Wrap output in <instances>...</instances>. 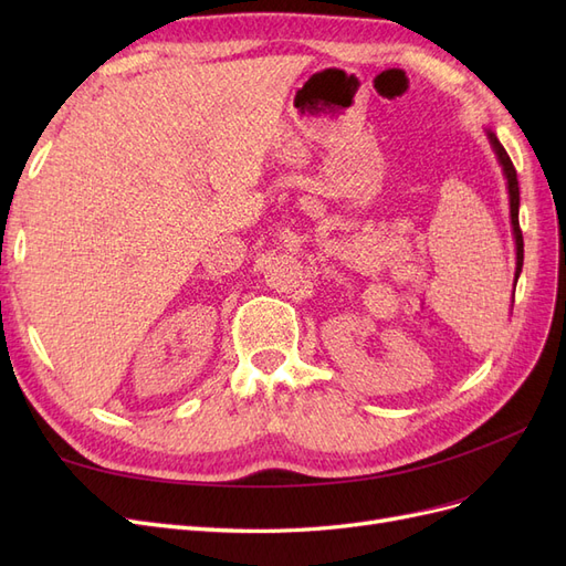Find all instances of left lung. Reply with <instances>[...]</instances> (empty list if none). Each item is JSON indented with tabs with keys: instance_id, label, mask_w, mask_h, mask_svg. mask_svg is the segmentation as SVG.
Segmentation results:
<instances>
[{
	"instance_id": "1",
	"label": "left lung",
	"mask_w": 566,
	"mask_h": 566,
	"mask_svg": "<svg viewBox=\"0 0 566 566\" xmlns=\"http://www.w3.org/2000/svg\"><path fill=\"white\" fill-rule=\"evenodd\" d=\"M489 142L493 146L495 158H499L503 175L507 179V193H510V221H512V233H515V245H517V271H515V283L522 273V264H524V238H522V229H520V181H517V169L512 165L510 156L505 153V148L501 146V142L495 139V134L491 129H486Z\"/></svg>"
}]
</instances>
